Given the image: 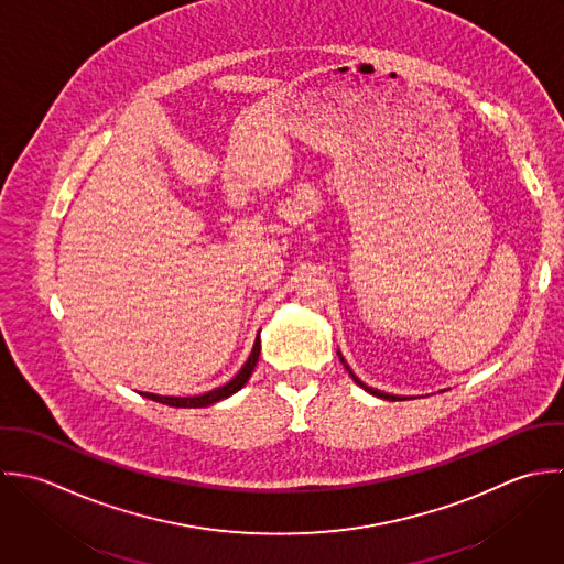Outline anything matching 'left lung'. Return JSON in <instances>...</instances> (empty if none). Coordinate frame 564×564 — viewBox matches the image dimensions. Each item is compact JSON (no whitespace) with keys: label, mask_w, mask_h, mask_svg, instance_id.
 <instances>
[{"label":"left lung","mask_w":564,"mask_h":564,"mask_svg":"<svg viewBox=\"0 0 564 564\" xmlns=\"http://www.w3.org/2000/svg\"><path fill=\"white\" fill-rule=\"evenodd\" d=\"M337 355H339V359H341V364H344V366H346V361H344V357H341V352H337ZM346 370H348V372H350V376H352V378H355V382H357V384H361V387H364V389H366V391H370V393H372V395H378V398H384V400H402V395H393V393H384V391H378V389H372V387H368V384H366V382H361V380H359V378H357V376L352 375V370H350V368H348V366H346Z\"/></svg>","instance_id":"obj_1"}]
</instances>
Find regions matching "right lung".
I'll return each mask as SVG.
<instances>
[{
  "instance_id": "right-lung-1",
  "label": "right lung",
  "mask_w": 564,
  "mask_h": 564,
  "mask_svg": "<svg viewBox=\"0 0 564 564\" xmlns=\"http://www.w3.org/2000/svg\"><path fill=\"white\" fill-rule=\"evenodd\" d=\"M258 357H260V337L256 339L253 344V350L247 359V364L240 368V372L234 376L229 382H225L223 387H216L212 391H205L200 395H188V398H180V395H158V393H142L151 400H158L162 404H169V406H184V409H196V406H207V404H214L223 398H229L231 393H236L238 389H242V384L249 380V376L253 372L256 364H258Z\"/></svg>"
}]
</instances>
